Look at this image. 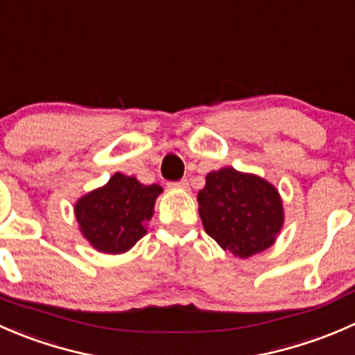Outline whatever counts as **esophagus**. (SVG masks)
I'll list each match as a JSON object with an SVG mask.
<instances>
[{
	"label": "esophagus",
	"mask_w": 355,
	"mask_h": 355,
	"mask_svg": "<svg viewBox=\"0 0 355 355\" xmlns=\"http://www.w3.org/2000/svg\"><path fill=\"white\" fill-rule=\"evenodd\" d=\"M171 188H179V189H188L189 188V182L188 179H179V181L169 182Z\"/></svg>",
	"instance_id": "34e87169"
}]
</instances>
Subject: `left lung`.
Listing matches in <instances>:
<instances>
[{"label":"left lung","mask_w":355,"mask_h":355,"mask_svg":"<svg viewBox=\"0 0 355 355\" xmlns=\"http://www.w3.org/2000/svg\"><path fill=\"white\" fill-rule=\"evenodd\" d=\"M198 193L205 233L245 259L271 247L283 226V203L272 184L233 167L207 174Z\"/></svg>","instance_id":"obj_1"}]
</instances>
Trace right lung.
<instances>
[{
    "mask_svg": "<svg viewBox=\"0 0 355 355\" xmlns=\"http://www.w3.org/2000/svg\"><path fill=\"white\" fill-rule=\"evenodd\" d=\"M162 188L145 186L136 178L117 173L110 181L76 203L80 233L105 254L128 252L143 234Z\"/></svg>",
    "mask_w": 355,
    "mask_h": 355,
    "instance_id": "right-lung-1",
    "label": "right lung"
}]
</instances>
